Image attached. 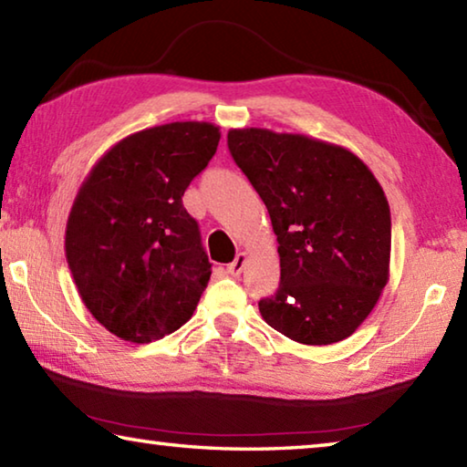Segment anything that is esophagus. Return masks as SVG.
<instances>
[{"label": "esophagus", "mask_w": 467, "mask_h": 467, "mask_svg": "<svg viewBox=\"0 0 467 467\" xmlns=\"http://www.w3.org/2000/svg\"><path fill=\"white\" fill-rule=\"evenodd\" d=\"M244 264H247V253H239V255L234 257V262L228 265V274L241 275V272L244 270Z\"/></svg>", "instance_id": "34e87169"}]
</instances>
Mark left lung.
Segmentation results:
<instances>
[{
  "instance_id": "8db88e82",
  "label": "left lung",
  "mask_w": 467,
  "mask_h": 467,
  "mask_svg": "<svg viewBox=\"0 0 467 467\" xmlns=\"http://www.w3.org/2000/svg\"><path fill=\"white\" fill-rule=\"evenodd\" d=\"M228 150L270 212L280 286L259 300L267 326L309 346L346 339L389 280L391 214L381 185L342 146L247 128Z\"/></svg>"
}]
</instances>
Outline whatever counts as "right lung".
<instances>
[{
	"instance_id": "right-lung-1",
	"label": "right lung",
	"mask_w": 467,
	"mask_h": 467,
	"mask_svg": "<svg viewBox=\"0 0 467 467\" xmlns=\"http://www.w3.org/2000/svg\"><path fill=\"white\" fill-rule=\"evenodd\" d=\"M220 131L177 121L131 133L94 164L72 205L66 257L86 309L110 334L148 344L192 319L212 264L183 208Z\"/></svg>"
}]
</instances>
